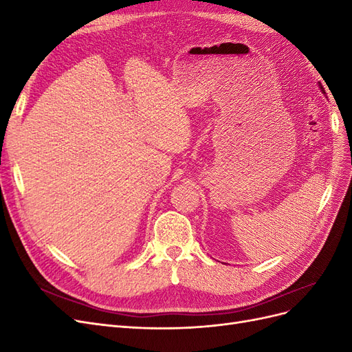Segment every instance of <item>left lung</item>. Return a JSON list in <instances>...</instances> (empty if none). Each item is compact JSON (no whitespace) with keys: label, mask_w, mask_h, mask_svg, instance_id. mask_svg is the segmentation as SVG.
<instances>
[{"label":"left lung","mask_w":352,"mask_h":352,"mask_svg":"<svg viewBox=\"0 0 352 352\" xmlns=\"http://www.w3.org/2000/svg\"><path fill=\"white\" fill-rule=\"evenodd\" d=\"M318 88H320V89H322V87H318Z\"/></svg>","instance_id":"1"}]
</instances>
